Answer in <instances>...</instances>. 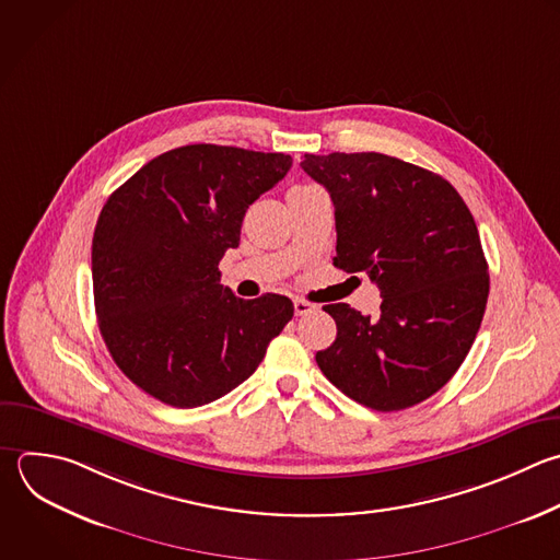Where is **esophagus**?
I'll use <instances>...</instances> for the list:
<instances>
[{
  "mask_svg": "<svg viewBox=\"0 0 560 560\" xmlns=\"http://www.w3.org/2000/svg\"><path fill=\"white\" fill-rule=\"evenodd\" d=\"M293 308H295V315H308V313H313L315 311V304H311V302H306V300H293Z\"/></svg>",
  "mask_w": 560,
  "mask_h": 560,
  "instance_id": "34e87169",
  "label": "esophagus"
}]
</instances>
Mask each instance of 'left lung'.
Masks as SVG:
<instances>
[{
    "instance_id": "obj_1",
    "label": "left lung",
    "mask_w": 560,
    "mask_h": 560,
    "mask_svg": "<svg viewBox=\"0 0 560 560\" xmlns=\"http://www.w3.org/2000/svg\"><path fill=\"white\" fill-rule=\"evenodd\" d=\"M300 166L332 199V265L365 273L383 298L374 319L326 304L337 339L315 361L370 409L413 407L457 372L486 311L475 219L446 179L383 153L304 155Z\"/></svg>"
}]
</instances>
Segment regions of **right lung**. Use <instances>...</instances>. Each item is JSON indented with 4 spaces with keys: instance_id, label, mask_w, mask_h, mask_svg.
Returning <instances> with one entry per match:
<instances>
[{
    "instance_id": "right-lung-1",
    "label": "right lung",
    "mask_w": 560,
    "mask_h": 560,
    "mask_svg": "<svg viewBox=\"0 0 560 560\" xmlns=\"http://www.w3.org/2000/svg\"><path fill=\"white\" fill-rule=\"evenodd\" d=\"M291 164L284 153L190 144L107 199L92 243L98 328L116 365L153 398L190 409L225 396L293 317L289 298H236L219 271L247 208Z\"/></svg>"
}]
</instances>
